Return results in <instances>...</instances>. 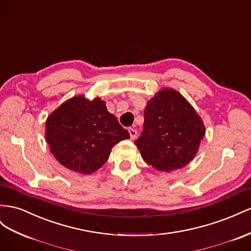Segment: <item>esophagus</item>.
<instances>
[{
    "mask_svg": "<svg viewBox=\"0 0 251 251\" xmlns=\"http://www.w3.org/2000/svg\"><path fill=\"white\" fill-rule=\"evenodd\" d=\"M128 133H130V136H131V139H135V137L137 136V130L136 128H133V127H130L128 128Z\"/></svg>",
    "mask_w": 251,
    "mask_h": 251,
    "instance_id": "obj_1",
    "label": "esophagus"
}]
</instances>
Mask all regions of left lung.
<instances>
[{
    "mask_svg": "<svg viewBox=\"0 0 251 251\" xmlns=\"http://www.w3.org/2000/svg\"><path fill=\"white\" fill-rule=\"evenodd\" d=\"M205 133L204 123L189 101L165 87L148 101L144 130L135 145L147 164L171 172L195 157Z\"/></svg>",
    "mask_w": 251,
    "mask_h": 251,
    "instance_id": "8db88e82",
    "label": "left lung"
}]
</instances>
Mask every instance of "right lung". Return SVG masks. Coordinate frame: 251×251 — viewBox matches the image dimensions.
Listing matches in <instances>:
<instances>
[{
    "mask_svg": "<svg viewBox=\"0 0 251 251\" xmlns=\"http://www.w3.org/2000/svg\"><path fill=\"white\" fill-rule=\"evenodd\" d=\"M130 138L105 102L79 95L66 100L46 119L45 139L55 158L70 170L92 174L109 158L112 148Z\"/></svg>",
    "mask_w": 251,
    "mask_h": 251,
    "instance_id": "right-lung-1",
    "label": "right lung"
}]
</instances>
